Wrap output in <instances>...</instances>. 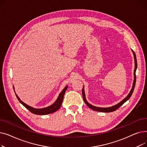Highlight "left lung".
<instances>
[{"instance_id":"obj_1","label":"left lung","mask_w":147,"mask_h":147,"mask_svg":"<svg viewBox=\"0 0 147 147\" xmlns=\"http://www.w3.org/2000/svg\"><path fill=\"white\" fill-rule=\"evenodd\" d=\"M134 53V58H135V70H134V83H133V86H132V89H131L130 93L129 94V95L127 96V97H126L124 99L121 101L120 103H119L118 104L115 105L113 107H109V108H100V107H95L90 105V104H89L87 101L86 100V98H85V95H84V88H83L82 89V95H83V98L84 102L85 104L91 109L92 110L96 111H99V112H104V113H110V112H113L114 111L116 110H117L120 107H121L123 104H124L126 101H127V100L130 98V96H132V93L134 92L135 86V83H136V70L137 68V61H136V55L135 53H134V52L133 51Z\"/></svg>"}]
</instances>
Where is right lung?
<instances>
[{
  "instance_id": "add662e5",
  "label": "right lung",
  "mask_w": 147,
  "mask_h": 147,
  "mask_svg": "<svg viewBox=\"0 0 147 147\" xmlns=\"http://www.w3.org/2000/svg\"><path fill=\"white\" fill-rule=\"evenodd\" d=\"M13 89L14 87L13 86ZM68 86H66L63 90L62 91L60 94L58 96V98H57V101L55 102V103H53L52 105H51L49 107H46V108H43V109H34V108L30 107L28 105H27L26 104H25L24 102H23L22 101H21L20 98L18 96V95L15 94L16 95V96L17 98V99H18V101L24 105L27 109H28L31 113H32L33 114H36V115H45V114H51V113H53L54 112H55L56 111H57L59 108L61 106L62 102H63V98H64V95L65 94V92L67 89ZM15 92V90H14Z\"/></svg>"
}]
</instances>
